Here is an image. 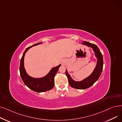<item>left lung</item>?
<instances>
[{
	"label": "left lung",
	"instance_id": "8db88e82",
	"mask_svg": "<svg viewBox=\"0 0 122 122\" xmlns=\"http://www.w3.org/2000/svg\"><path fill=\"white\" fill-rule=\"evenodd\" d=\"M82 44L83 45H86V46L88 47H92L93 50L94 52H95V56L97 58V66H96L93 72L90 76L81 81H74L68 73L67 70H66L65 74L68 78V82L70 86L76 89H85L92 86L99 79L102 73V69H103V56H102V53L100 51V50L95 44L89 43L86 41H83Z\"/></svg>",
	"mask_w": 122,
	"mask_h": 122
}]
</instances>
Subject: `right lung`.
I'll list each match as a JSON object with an SVG mask.
<instances>
[{
    "mask_svg": "<svg viewBox=\"0 0 122 122\" xmlns=\"http://www.w3.org/2000/svg\"><path fill=\"white\" fill-rule=\"evenodd\" d=\"M41 42L37 43L33 46H30L25 50L21 59L20 65V73L21 77L25 85L32 91L37 92H42L50 90L54 86V76L61 65L51 69L49 73L44 77L41 78H34L28 75L24 68V57L27 51L31 47L40 44Z\"/></svg>",
    "mask_w": 122,
    "mask_h": 122,
    "instance_id": "obj_1",
    "label": "right lung"
}]
</instances>
